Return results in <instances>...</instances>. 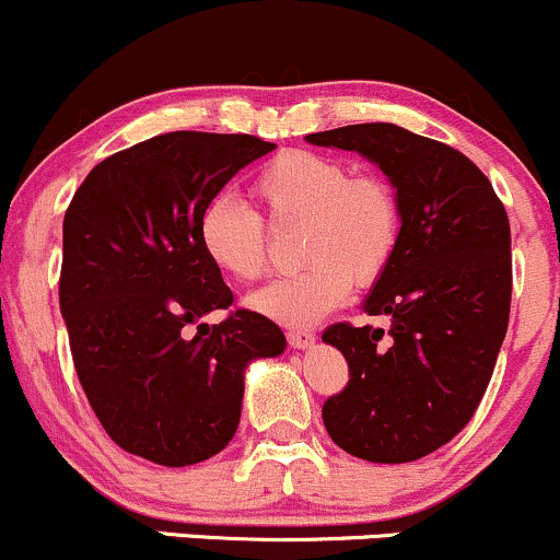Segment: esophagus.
<instances>
[{"instance_id": "obj_1", "label": "esophagus", "mask_w": 560, "mask_h": 560, "mask_svg": "<svg viewBox=\"0 0 560 560\" xmlns=\"http://www.w3.org/2000/svg\"><path fill=\"white\" fill-rule=\"evenodd\" d=\"M287 342H289V347H294V350H307V347L316 345V334H313V331H302V329L289 331L287 334Z\"/></svg>"}]
</instances>
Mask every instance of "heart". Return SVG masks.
I'll return each instance as SVG.
<instances>
[{
    "label": "heart",
    "instance_id": "b5f03b06",
    "mask_svg": "<svg viewBox=\"0 0 560 560\" xmlns=\"http://www.w3.org/2000/svg\"><path fill=\"white\" fill-rule=\"evenodd\" d=\"M273 223L302 221L300 273L249 294V307L284 326H311L337 311L358 284H374L400 242V202L374 173L350 176L342 160L292 150L276 155L253 182ZM202 255L221 273L253 281L268 266L262 218L234 195L208 199L197 221Z\"/></svg>",
    "mask_w": 560,
    "mask_h": 560
}]
</instances>
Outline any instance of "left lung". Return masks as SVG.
Returning <instances> with one entry per match:
<instances>
[{"mask_svg": "<svg viewBox=\"0 0 560 560\" xmlns=\"http://www.w3.org/2000/svg\"><path fill=\"white\" fill-rule=\"evenodd\" d=\"M358 152L389 178L400 242L365 294L389 331L334 324L324 342L350 382L324 402L326 432L371 464H408L447 445L490 384L511 313V226L490 178L442 141L395 124L307 133Z\"/></svg>", "mask_w": 560, "mask_h": 560, "instance_id": "8db88e82", "label": "left lung"}]
</instances>
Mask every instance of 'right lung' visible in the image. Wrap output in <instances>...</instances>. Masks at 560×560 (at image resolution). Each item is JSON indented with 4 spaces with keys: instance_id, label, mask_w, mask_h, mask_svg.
<instances>
[{
    "instance_id": "right-lung-1",
    "label": "right lung",
    "mask_w": 560,
    "mask_h": 560,
    "mask_svg": "<svg viewBox=\"0 0 560 560\" xmlns=\"http://www.w3.org/2000/svg\"><path fill=\"white\" fill-rule=\"evenodd\" d=\"M271 150L249 133H163L102 160L73 195L60 311L81 387L126 453L173 468L213 458L240 427L247 365L284 352L260 313L202 324L234 294L197 242L208 199Z\"/></svg>"
}]
</instances>
